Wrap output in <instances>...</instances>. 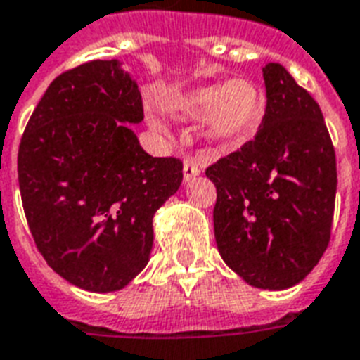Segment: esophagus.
<instances>
[{"label":"esophagus","instance_id":"esophagus-1","mask_svg":"<svg viewBox=\"0 0 360 360\" xmlns=\"http://www.w3.org/2000/svg\"><path fill=\"white\" fill-rule=\"evenodd\" d=\"M200 174H202V166L194 158H186L183 162V179H185V183H188L194 177H198Z\"/></svg>","mask_w":360,"mask_h":360}]
</instances>
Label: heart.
<instances>
[{"mask_svg":"<svg viewBox=\"0 0 360 360\" xmlns=\"http://www.w3.org/2000/svg\"><path fill=\"white\" fill-rule=\"evenodd\" d=\"M169 109L181 119L204 120L205 134L226 147H238L259 134L268 113V96L262 84L249 77L226 82L194 86L169 101ZM150 128L166 134L168 126L150 113Z\"/></svg>","mask_w":360,"mask_h":360,"instance_id":"b5f03b06","label":"heart"}]
</instances>
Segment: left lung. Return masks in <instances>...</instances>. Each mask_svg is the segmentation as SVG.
I'll list each match as a JSON object with an SVG mask.
<instances>
[{
    "instance_id": "1",
    "label": "left lung",
    "mask_w": 360,
    "mask_h": 360,
    "mask_svg": "<svg viewBox=\"0 0 360 360\" xmlns=\"http://www.w3.org/2000/svg\"><path fill=\"white\" fill-rule=\"evenodd\" d=\"M268 113L253 141L207 168L217 249L257 289L306 279L330 240L336 155L319 103L281 64L262 68Z\"/></svg>"
}]
</instances>
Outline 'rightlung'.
<instances>
[{"label":"right lung","mask_w":360,"mask_h":360,"mask_svg":"<svg viewBox=\"0 0 360 360\" xmlns=\"http://www.w3.org/2000/svg\"><path fill=\"white\" fill-rule=\"evenodd\" d=\"M136 79L119 60L56 77L18 149L22 205L58 276L90 292L124 289L150 259L153 217L179 191L183 162L147 155Z\"/></svg>","instance_id":"add662e5"}]
</instances>
